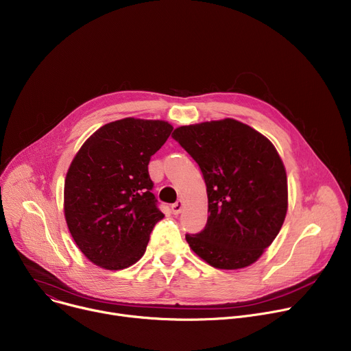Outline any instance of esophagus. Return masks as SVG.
Segmentation results:
<instances>
[{"instance_id": "obj_1", "label": "esophagus", "mask_w": 351, "mask_h": 351, "mask_svg": "<svg viewBox=\"0 0 351 351\" xmlns=\"http://www.w3.org/2000/svg\"><path fill=\"white\" fill-rule=\"evenodd\" d=\"M182 210H183V203H182V199H178L175 204H172V213L175 215H179L182 213Z\"/></svg>"}]
</instances>
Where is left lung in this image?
I'll return each instance as SVG.
<instances>
[{
	"label": "left lung",
	"mask_w": 351,
	"mask_h": 351,
	"mask_svg": "<svg viewBox=\"0 0 351 351\" xmlns=\"http://www.w3.org/2000/svg\"><path fill=\"white\" fill-rule=\"evenodd\" d=\"M172 137L203 172L206 228L186 234L193 252L218 269L252 265L278 236L287 211V178L274 144L234 119L180 126Z\"/></svg>",
	"instance_id": "left-lung-1"
}]
</instances>
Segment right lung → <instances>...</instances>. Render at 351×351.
Segmentation results:
<instances>
[{"instance_id": "1", "label": "right lung", "mask_w": 351, "mask_h": 351, "mask_svg": "<svg viewBox=\"0 0 351 351\" xmlns=\"http://www.w3.org/2000/svg\"><path fill=\"white\" fill-rule=\"evenodd\" d=\"M173 128L165 121L125 118L94 132L65 179L64 211L80 252L118 271L137 263L164 214L152 191L148 162Z\"/></svg>"}]
</instances>
